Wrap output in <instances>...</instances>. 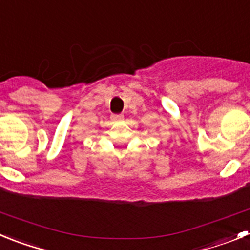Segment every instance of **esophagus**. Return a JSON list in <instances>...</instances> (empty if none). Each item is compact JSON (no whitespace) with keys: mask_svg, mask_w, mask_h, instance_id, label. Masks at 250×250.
Instances as JSON below:
<instances>
[{"mask_svg":"<svg viewBox=\"0 0 250 250\" xmlns=\"http://www.w3.org/2000/svg\"><path fill=\"white\" fill-rule=\"evenodd\" d=\"M124 119L123 115H119V114H114L111 115V120L112 121H121Z\"/></svg>","mask_w":250,"mask_h":250,"instance_id":"34e87169","label":"esophagus"}]
</instances>
